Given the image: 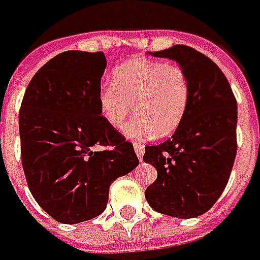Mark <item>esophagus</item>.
<instances>
[{"mask_svg":"<svg viewBox=\"0 0 260 260\" xmlns=\"http://www.w3.org/2000/svg\"><path fill=\"white\" fill-rule=\"evenodd\" d=\"M135 152H136V155H137V158L142 161V158H143V153H145V146L142 145V143H137V142H135Z\"/></svg>","mask_w":260,"mask_h":260,"instance_id":"1","label":"esophagus"}]
</instances>
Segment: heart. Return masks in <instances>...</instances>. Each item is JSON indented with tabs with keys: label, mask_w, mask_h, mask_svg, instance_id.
Wrapping results in <instances>:
<instances>
[{
	"label": "heart",
	"mask_w": 260,
	"mask_h": 260,
	"mask_svg": "<svg viewBox=\"0 0 260 260\" xmlns=\"http://www.w3.org/2000/svg\"><path fill=\"white\" fill-rule=\"evenodd\" d=\"M190 93V79L183 67L135 58L115 67L112 83L99 87L98 107L111 127L123 128L135 105L136 115L125 125V135L152 139L174 133L187 112Z\"/></svg>",
	"instance_id": "b5f03b06"
}]
</instances>
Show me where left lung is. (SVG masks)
I'll use <instances>...</instances> for the list:
<instances>
[{"label":"left lung","instance_id":"1","mask_svg":"<svg viewBox=\"0 0 260 260\" xmlns=\"http://www.w3.org/2000/svg\"><path fill=\"white\" fill-rule=\"evenodd\" d=\"M150 55L177 61L191 93L174 135L145 148L143 161L158 171L145 198L159 214L194 218L208 212L227 186L237 152V101L221 69L199 51L174 45Z\"/></svg>","mask_w":260,"mask_h":260}]
</instances>
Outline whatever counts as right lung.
<instances>
[{
    "mask_svg": "<svg viewBox=\"0 0 260 260\" xmlns=\"http://www.w3.org/2000/svg\"><path fill=\"white\" fill-rule=\"evenodd\" d=\"M104 52L66 51L33 76L19 112L21 164L38 205L62 224L101 215L110 186L139 165L98 107Z\"/></svg>",
    "mask_w": 260,
    "mask_h": 260,
    "instance_id": "obj_1",
    "label": "right lung"
}]
</instances>
